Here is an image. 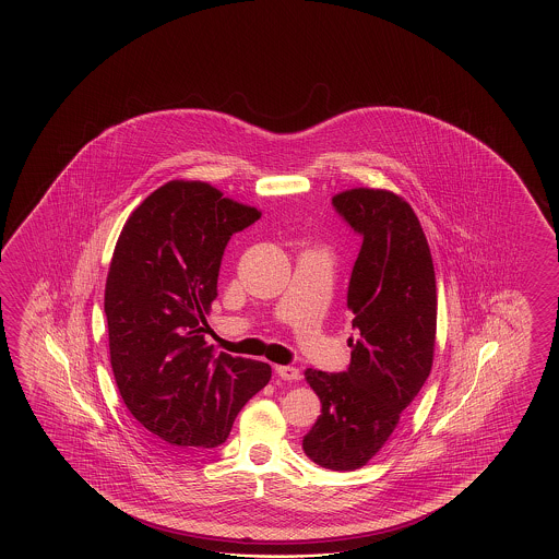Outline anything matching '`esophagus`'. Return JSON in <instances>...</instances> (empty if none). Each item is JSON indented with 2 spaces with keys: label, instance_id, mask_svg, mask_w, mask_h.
Segmentation results:
<instances>
[{
  "label": "esophagus",
  "instance_id": "esophagus-1",
  "mask_svg": "<svg viewBox=\"0 0 559 559\" xmlns=\"http://www.w3.org/2000/svg\"><path fill=\"white\" fill-rule=\"evenodd\" d=\"M275 373L282 378V380L297 381L301 378L299 369L292 368V366H275Z\"/></svg>",
  "mask_w": 559,
  "mask_h": 559
}]
</instances>
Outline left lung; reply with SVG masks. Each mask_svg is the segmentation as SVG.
I'll return each instance as SVG.
<instances>
[{
    "label": "left lung",
    "mask_w": 559,
    "mask_h": 559,
    "mask_svg": "<svg viewBox=\"0 0 559 559\" xmlns=\"http://www.w3.org/2000/svg\"><path fill=\"white\" fill-rule=\"evenodd\" d=\"M332 203L364 238L347 287L357 337L347 340V371L306 369L321 416L301 445L313 464L352 472L380 452L428 380L438 294L428 239L404 198L356 188Z\"/></svg>",
    "instance_id": "1"
}]
</instances>
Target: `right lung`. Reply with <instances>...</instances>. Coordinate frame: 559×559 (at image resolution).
<instances>
[{"label": "right lung", "instance_id": "right-lung-1", "mask_svg": "<svg viewBox=\"0 0 559 559\" xmlns=\"http://www.w3.org/2000/svg\"><path fill=\"white\" fill-rule=\"evenodd\" d=\"M262 217L205 181L171 179L119 234L106 282L109 361L131 416L171 448H217L267 385L263 361L215 356L207 320L227 241Z\"/></svg>", "mask_w": 559, "mask_h": 559}]
</instances>
